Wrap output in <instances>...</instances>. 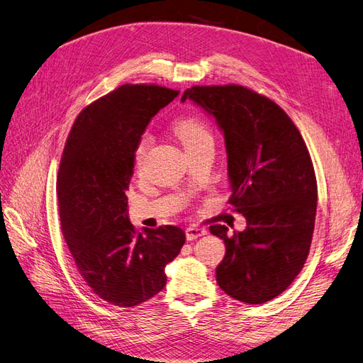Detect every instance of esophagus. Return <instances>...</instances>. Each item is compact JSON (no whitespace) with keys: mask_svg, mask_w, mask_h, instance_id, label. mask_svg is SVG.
Segmentation results:
<instances>
[{"mask_svg":"<svg viewBox=\"0 0 363 363\" xmlns=\"http://www.w3.org/2000/svg\"><path fill=\"white\" fill-rule=\"evenodd\" d=\"M206 233H207L206 228L199 227V225H191V227L186 228V239L194 240V239H199V238L204 236Z\"/></svg>","mask_w":363,"mask_h":363,"instance_id":"1","label":"esophagus"}]
</instances>
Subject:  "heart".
<instances>
[{
  "label": "heart",
  "instance_id": "obj_1",
  "mask_svg": "<svg viewBox=\"0 0 363 363\" xmlns=\"http://www.w3.org/2000/svg\"><path fill=\"white\" fill-rule=\"evenodd\" d=\"M174 131L177 138L180 139L182 145L184 150L194 148L196 145H201L204 142H213V136L211 128L207 127L204 121L199 116L194 115H182L177 119L174 121ZM150 136L144 135L135 148V160L136 163H140L142 159H144L145 152L150 147Z\"/></svg>",
  "mask_w": 363,
  "mask_h": 363
}]
</instances>
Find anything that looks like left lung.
Returning <instances> with one entry per match:
<instances>
[{
  "mask_svg": "<svg viewBox=\"0 0 363 363\" xmlns=\"http://www.w3.org/2000/svg\"><path fill=\"white\" fill-rule=\"evenodd\" d=\"M192 100L224 131L233 211L247 219L244 232L224 239L225 256L216 281L227 295L248 304L276 298L298 276L309 256L318 188L304 139L283 108L240 84L192 86Z\"/></svg>",
  "mask_w": 363,
  "mask_h": 363,
  "instance_id": "1",
  "label": "left lung"
}]
</instances>
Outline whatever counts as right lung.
<instances>
[{
  "instance_id": "add662e5",
  "label": "right lung",
  "mask_w": 363,
  "mask_h": 363,
  "mask_svg": "<svg viewBox=\"0 0 363 363\" xmlns=\"http://www.w3.org/2000/svg\"><path fill=\"white\" fill-rule=\"evenodd\" d=\"M177 95L157 84L119 86L83 108L63 148L57 199L65 240L87 286L119 307L157 295L164 267L186 240L175 225L138 232L125 195L142 133Z\"/></svg>"
}]
</instances>
